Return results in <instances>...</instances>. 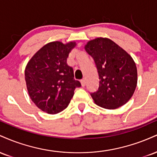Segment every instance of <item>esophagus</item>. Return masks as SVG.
<instances>
[{
	"instance_id": "esophagus-1",
	"label": "esophagus",
	"mask_w": 157,
	"mask_h": 157,
	"mask_svg": "<svg viewBox=\"0 0 157 157\" xmlns=\"http://www.w3.org/2000/svg\"><path fill=\"white\" fill-rule=\"evenodd\" d=\"M81 84H82V87H84L85 86H86V80L85 79H82V80H81Z\"/></svg>"
}]
</instances>
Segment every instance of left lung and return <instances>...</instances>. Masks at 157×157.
Here are the masks:
<instances>
[{
	"mask_svg": "<svg viewBox=\"0 0 157 157\" xmlns=\"http://www.w3.org/2000/svg\"><path fill=\"white\" fill-rule=\"evenodd\" d=\"M94 59L100 84L91 97L97 105L116 109L132 97L137 83V70L134 60L111 40L98 37L85 46Z\"/></svg>",
	"mask_w": 157,
	"mask_h": 157,
	"instance_id": "1",
	"label": "left lung"
}]
</instances>
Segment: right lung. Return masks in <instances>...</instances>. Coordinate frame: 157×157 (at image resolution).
<instances>
[{"instance_id":"add662e5","label":"right lung","mask_w":157,"mask_h":157,"mask_svg":"<svg viewBox=\"0 0 157 157\" xmlns=\"http://www.w3.org/2000/svg\"><path fill=\"white\" fill-rule=\"evenodd\" d=\"M75 42L59 41L43 46L27 64L25 80L32 102L44 112L55 114L68 107L80 81L74 78V71L67 58Z\"/></svg>"}]
</instances>
